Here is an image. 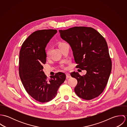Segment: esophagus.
Instances as JSON below:
<instances>
[{"instance_id":"esophagus-1","label":"esophagus","mask_w":127,"mask_h":127,"mask_svg":"<svg viewBox=\"0 0 127 127\" xmlns=\"http://www.w3.org/2000/svg\"><path fill=\"white\" fill-rule=\"evenodd\" d=\"M66 78H67H67H69L71 77L70 74V73H66Z\"/></svg>"}]
</instances>
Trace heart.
<instances>
[{
    "label": "heart",
    "mask_w": 127,
    "mask_h": 127,
    "mask_svg": "<svg viewBox=\"0 0 127 127\" xmlns=\"http://www.w3.org/2000/svg\"><path fill=\"white\" fill-rule=\"evenodd\" d=\"M64 43H64V42H60V43L59 44V47L61 45H62V44H64ZM48 52H47V54H48Z\"/></svg>",
    "instance_id": "1"
}]
</instances>
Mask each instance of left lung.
I'll return each mask as SVG.
<instances>
[{"mask_svg":"<svg viewBox=\"0 0 127 127\" xmlns=\"http://www.w3.org/2000/svg\"><path fill=\"white\" fill-rule=\"evenodd\" d=\"M59 32L71 47L76 67L87 71L83 76L70 73L78 82L76 94L87 100L98 97L107 86L112 67L106 40L91 27L75 26Z\"/></svg>","mask_w":127,"mask_h":127,"instance_id":"left-lung-1","label":"left lung"}]
</instances>
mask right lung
Returning <instances> with one entry per match:
<instances>
[{"label": "right lung", "mask_w": 127, "mask_h": 127, "mask_svg": "<svg viewBox=\"0 0 127 127\" xmlns=\"http://www.w3.org/2000/svg\"><path fill=\"white\" fill-rule=\"evenodd\" d=\"M57 30H37L28 36L22 44L19 58V74L27 92L35 100L47 102L57 94L66 78L64 73H57L47 79L42 69L46 63L45 48Z\"/></svg>", "instance_id": "1"}]
</instances>
